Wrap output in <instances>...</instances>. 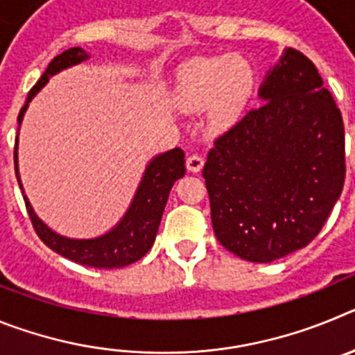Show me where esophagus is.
<instances>
[{"mask_svg": "<svg viewBox=\"0 0 355 355\" xmlns=\"http://www.w3.org/2000/svg\"><path fill=\"white\" fill-rule=\"evenodd\" d=\"M202 165H205V158L200 155H190L187 158V168L190 172H200Z\"/></svg>", "mask_w": 355, "mask_h": 355, "instance_id": "1", "label": "esophagus"}]
</instances>
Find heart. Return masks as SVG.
<instances>
[{"label":"heart","instance_id":"b5f03b06","mask_svg":"<svg viewBox=\"0 0 355 355\" xmlns=\"http://www.w3.org/2000/svg\"><path fill=\"white\" fill-rule=\"evenodd\" d=\"M252 83V69L240 56L197 58L178 74L174 101L184 112H200L213 102V126L225 128L243 112Z\"/></svg>","mask_w":355,"mask_h":355}]
</instances>
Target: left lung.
<instances>
[{"mask_svg": "<svg viewBox=\"0 0 355 355\" xmlns=\"http://www.w3.org/2000/svg\"><path fill=\"white\" fill-rule=\"evenodd\" d=\"M259 97L216 137L202 178L216 240L245 261L270 263L311 243L340 199L345 128L315 64L293 48Z\"/></svg>", "mask_w": 355, "mask_h": 355, "instance_id": "obj_1", "label": "left lung"}]
</instances>
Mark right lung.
Returning a JSON list of instances; mask_svg holds the SVG:
<instances>
[{
    "instance_id": "obj_1",
    "label": "right lung",
    "mask_w": 355,
    "mask_h": 355,
    "mask_svg": "<svg viewBox=\"0 0 355 355\" xmlns=\"http://www.w3.org/2000/svg\"><path fill=\"white\" fill-rule=\"evenodd\" d=\"M87 58H89V53L81 48H71L62 53V55L55 56L49 62L46 72H44L40 80L35 83V87L28 92L26 103H24V106L19 112V126H21L23 115L28 108V103L31 101V97L42 89L44 85L48 83L49 76L56 74L62 69L80 64V62L87 60ZM14 163L17 183L21 187V192H23V184H21V180H19L17 171V139H15L14 147ZM184 172H187V167H184V153L180 147H175V149L167 150V153L156 156L147 165L142 183H140L139 190L135 193L133 202H131L130 209L124 215V218L110 233L103 234L99 238H92V240H72V238H65L53 233L51 229L35 215V211H33V208L28 202L24 192L23 197L28 215H30L31 225H33V229H35V233L39 234L40 240L49 249L55 250L60 256H64V258L71 259V261L80 263V265L112 270V268H122V266H128L131 263L139 261L140 258H144L149 252V249L153 247V243L156 240L158 225L162 222L163 209H165V205H167L172 184L180 180V178H183Z\"/></svg>"
}]
</instances>
